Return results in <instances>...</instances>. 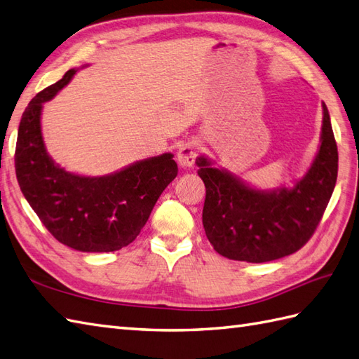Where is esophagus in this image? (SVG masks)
I'll return each mask as SVG.
<instances>
[{"label":"esophagus","instance_id":"obj_1","mask_svg":"<svg viewBox=\"0 0 359 359\" xmlns=\"http://www.w3.org/2000/svg\"><path fill=\"white\" fill-rule=\"evenodd\" d=\"M196 157H197V147L194 144H191V142H187V144H183L179 148L177 162L182 168H189V166H193V163L196 162Z\"/></svg>","mask_w":359,"mask_h":359}]
</instances>
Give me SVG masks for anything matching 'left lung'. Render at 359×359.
Listing matches in <instances>:
<instances>
[{"instance_id":"left-lung-1","label":"left lung","mask_w":359,"mask_h":359,"mask_svg":"<svg viewBox=\"0 0 359 359\" xmlns=\"http://www.w3.org/2000/svg\"><path fill=\"white\" fill-rule=\"evenodd\" d=\"M321 145L306 176L292 189L258 191L232 174L196 161L206 197L203 228L212 248L229 260L264 263L297 252L311 240L335 188L338 148L326 104Z\"/></svg>"}]
</instances>
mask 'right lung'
<instances>
[{
	"mask_svg": "<svg viewBox=\"0 0 359 359\" xmlns=\"http://www.w3.org/2000/svg\"><path fill=\"white\" fill-rule=\"evenodd\" d=\"M76 70L32 99L22 113L15 171L24 197L47 231L82 252H111L128 246L151 214L162 191L177 176L171 153L151 157L104 177L67 172L50 159L41 135V110Z\"/></svg>",
	"mask_w": 359,
	"mask_h": 359,
	"instance_id": "1",
	"label": "right lung"
}]
</instances>
